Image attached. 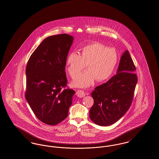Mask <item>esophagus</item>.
Instances as JSON below:
<instances>
[{
	"label": "esophagus",
	"instance_id": "1",
	"mask_svg": "<svg viewBox=\"0 0 159 159\" xmlns=\"http://www.w3.org/2000/svg\"><path fill=\"white\" fill-rule=\"evenodd\" d=\"M76 95L79 97V98H83L85 96V93L84 92V91H82V90H78L76 92Z\"/></svg>",
	"mask_w": 159,
	"mask_h": 159
}]
</instances>
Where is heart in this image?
Instances as JSON below:
<instances>
[{"instance_id":"b5f03b06","label":"heart","mask_w":159,"mask_h":159,"mask_svg":"<svg viewBox=\"0 0 159 159\" xmlns=\"http://www.w3.org/2000/svg\"><path fill=\"white\" fill-rule=\"evenodd\" d=\"M117 62V55L114 49L95 42L82 48L81 56L74 52L70 53L66 64L67 71L72 78L76 77L86 64L88 70L79 75L73 84L78 87H87L95 80L104 81L110 77Z\"/></svg>"}]
</instances>
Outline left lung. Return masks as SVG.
<instances>
[{
	"label": "left lung",
	"instance_id": "1",
	"mask_svg": "<svg viewBox=\"0 0 159 159\" xmlns=\"http://www.w3.org/2000/svg\"><path fill=\"white\" fill-rule=\"evenodd\" d=\"M136 67L128 50L122 55L117 74L96 86L91 93L94 103L89 110L91 120L100 126L117 122L129 109L138 81Z\"/></svg>",
	"mask_w": 159,
	"mask_h": 159
}]
</instances>
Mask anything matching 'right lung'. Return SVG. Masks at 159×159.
Returning <instances> with one entry per match:
<instances>
[{
    "instance_id": "1",
    "label": "right lung",
    "mask_w": 159,
    "mask_h": 159,
    "mask_svg": "<svg viewBox=\"0 0 159 159\" xmlns=\"http://www.w3.org/2000/svg\"><path fill=\"white\" fill-rule=\"evenodd\" d=\"M73 37L46 38L31 55L26 67L25 97L42 123L55 125L68 116L75 91L67 86L65 66Z\"/></svg>"
}]
</instances>
